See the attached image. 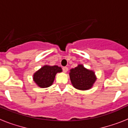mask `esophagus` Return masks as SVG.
<instances>
[{
  "mask_svg": "<svg viewBox=\"0 0 128 128\" xmlns=\"http://www.w3.org/2000/svg\"><path fill=\"white\" fill-rule=\"evenodd\" d=\"M62 70L64 71V72H67L68 70V68L67 67H66V66H64V67L62 68Z\"/></svg>",
  "mask_w": 128,
  "mask_h": 128,
  "instance_id": "1",
  "label": "esophagus"
}]
</instances>
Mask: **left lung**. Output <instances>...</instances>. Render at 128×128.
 <instances>
[{
    "mask_svg": "<svg viewBox=\"0 0 128 128\" xmlns=\"http://www.w3.org/2000/svg\"><path fill=\"white\" fill-rule=\"evenodd\" d=\"M70 78L74 87L80 90L90 89L96 80L94 72L80 64L70 70Z\"/></svg>",
    "mask_w": 128,
    "mask_h": 128,
    "instance_id": "1",
    "label": "left lung"
}]
</instances>
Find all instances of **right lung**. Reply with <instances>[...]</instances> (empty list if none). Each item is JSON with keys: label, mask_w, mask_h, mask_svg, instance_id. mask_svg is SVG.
<instances>
[{"label": "right lung", "mask_w": 128, "mask_h": 128, "mask_svg": "<svg viewBox=\"0 0 128 128\" xmlns=\"http://www.w3.org/2000/svg\"><path fill=\"white\" fill-rule=\"evenodd\" d=\"M61 72L62 68L58 66H44L35 73L34 82L40 88H48L52 84L56 73Z\"/></svg>", "instance_id": "obj_1"}]
</instances>
